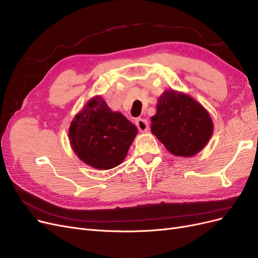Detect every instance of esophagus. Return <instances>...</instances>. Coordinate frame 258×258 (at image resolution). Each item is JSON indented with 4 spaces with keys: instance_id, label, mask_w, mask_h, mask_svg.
Wrapping results in <instances>:
<instances>
[{
    "instance_id": "34e87169",
    "label": "esophagus",
    "mask_w": 258,
    "mask_h": 258,
    "mask_svg": "<svg viewBox=\"0 0 258 258\" xmlns=\"http://www.w3.org/2000/svg\"><path fill=\"white\" fill-rule=\"evenodd\" d=\"M136 124H137L138 129H139L140 131H142V132H145V131H147V129H148V122H147V120L144 119V118H138V119L136 120Z\"/></svg>"
}]
</instances>
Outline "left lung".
Segmentation results:
<instances>
[{"label": "left lung", "mask_w": 258, "mask_h": 258, "mask_svg": "<svg viewBox=\"0 0 258 258\" xmlns=\"http://www.w3.org/2000/svg\"><path fill=\"white\" fill-rule=\"evenodd\" d=\"M156 108L152 134L171 154L186 158L204 150L213 135V121L198 101L171 89L158 98Z\"/></svg>", "instance_id": "left-lung-1"}]
</instances>
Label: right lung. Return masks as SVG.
Listing matches in <instances>:
<instances>
[{
    "mask_svg": "<svg viewBox=\"0 0 258 258\" xmlns=\"http://www.w3.org/2000/svg\"><path fill=\"white\" fill-rule=\"evenodd\" d=\"M137 134L134 123L96 96L75 115L69 128V140L75 155L86 165L108 170L126 158Z\"/></svg>",
    "mask_w": 258,
    "mask_h": 258,
    "instance_id": "obj_1",
    "label": "right lung"
}]
</instances>
